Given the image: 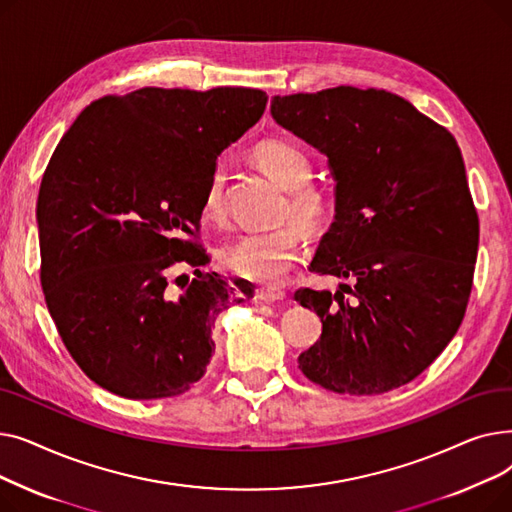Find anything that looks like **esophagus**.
<instances>
[{
	"label": "esophagus",
	"mask_w": 512,
	"mask_h": 512,
	"mask_svg": "<svg viewBox=\"0 0 512 512\" xmlns=\"http://www.w3.org/2000/svg\"><path fill=\"white\" fill-rule=\"evenodd\" d=\"M257 299L263 301V303H280L286 299V292L284 290H278V288H261L257 290Z\"/></svg>",
	"instance_id": "1"
}]
</instances>
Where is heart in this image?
Wrapping results in <instances>:
<instances>
[{
	"label": "heart",
	"instance_id": "1",
	"mask_svg": "<svg viewBox=\"0 0 512 512\" xmlns=\"http://www.w3.org/2000/svg\"><path fill=\"white\" fill-rule=\"evenodd\" d=\"M257 166L284 191L278 228L267 232H242L218 249V261L226 272L259 284H280L294 259L301 253L303 230L317 234L326 228L332 215V199L319 186L309 184L313 164L309 155L290 141L272 139L253 153ZM226 211L224 172L215 168L203 195V213L211 222H220Z\"/></svg>",
	"mask_w": 512,
	"mask_h": 512
}]
</instances>
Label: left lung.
Instances as JSON below:
<instances>
[{
    "label": "left lung",
    "instance_id": "8db88e82",
    "mask_svg": "<svg viewBox=\"0 0 512 512\" xmlns=\"http://www.w3.org/2000/svg\"><path fill=\"white\" fill-rule=\"evenodd\" d=\"M272 118L324 153L336 182L311 272L346 284L294 294L321 317L301 371L338 394L409 384L459 330L471 294L479 224L459 145L382 89L276 95Z\"/></svg>",
    "mask_w": 512,
    "mask_h": 512
}]
</instances>
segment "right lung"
Wrapping results in <instances>:
<instances>
[{
    "label": "right lung",
    "instance_id": "1",
    "mask_svg": "<svg viewBox=\"0 0 512 512\" xmlns=\"http://www.w3.org/2000/svg\"><path fill=\"white\" fill-rule=\"evenodd\" d=\"M265 103L245 87H145L87 105L53 151L37 199L41 286L68 353L97 386L132 400L191 390L213 353L215 317L253 297L201 272L209 257L186 236L220 153ZM174 262L196 267L182 293L167 284Z\"/></svg>",
    "mask_w": 512,
    "mask_h": 512
}]
</instances>
